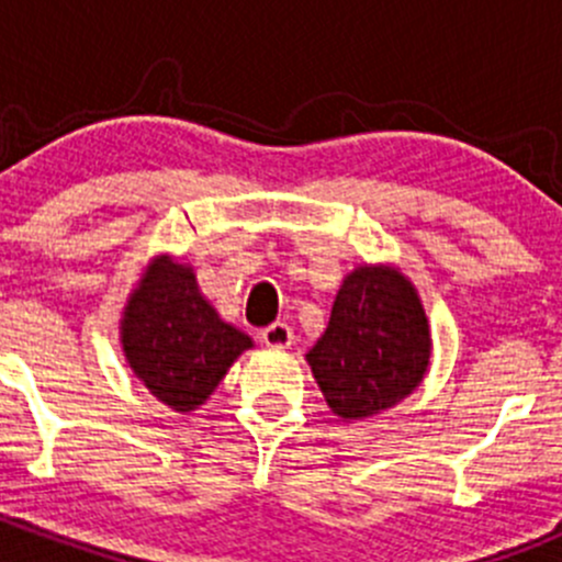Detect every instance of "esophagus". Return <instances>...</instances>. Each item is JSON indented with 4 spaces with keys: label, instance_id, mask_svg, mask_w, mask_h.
<instances>
[{
    "label": "esophagus",
    "instance_id": "1",
    "mask_svg": "<svg viewBox=\"0 0 562 562\" xmlns=\"http://www.w3.org/2000/svg\"><path fill=\"white\" fill-rule=\"evenodd\" d=\"M260 342L266 345V348H291L293 345V328L288 326V323H274V326L263 328L260 331Z\"/></svg>",
    "mask_w": 562,
    "mask_h": 562
}]
</instances>
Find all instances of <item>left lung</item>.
I'll return each instance as SVG.
<instances>
[{"label": "left lung", "mask_w": 562, "mask_h": 562, "mask_svg": "<svg viewBox=\"0 0 562 562\" xmlns=\"http://www.w3.org/2000/svg\"><path fill=\"white\" fill-rule=\"evenodd\" d=\"M432 331L416 285L391 263L356 266L307 353L323 400L345 422L378 416L422 386Z\"/></svg>", "instance_id": "obj_1"}]
</instances>
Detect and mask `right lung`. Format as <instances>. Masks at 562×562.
Instances as JSON below:
<instances>
[{
    "label": "right lung",
    "instance_id": "add662e5",
    "mask_svg": "<svg viewBox=\"0 0 562 562\" xmlns=\"http://www.w3.org/2000/svg\"><path fill=\"white\" fill-rule=\"evenodd\" d=\"M119 342L133 375L176 413L198 411L252 348V337L203 296L195 269L168 252L149 260L127 296Z\"/></svg>",
    "mask_w": 562,
    "mask_h": 562
}]
</instances>
